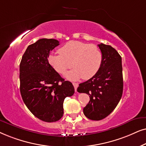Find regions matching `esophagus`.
<instances>
[{
  "label": "esophagus",
  "instance_id": "34e87169",
  "mask_svg": "<svg viewBox=\"0 0 146 146\" xmlns=\"http://www.w3.org/2000/svg\"><path fill=\"white\" fill-rule=\"evenodd\" d=\"M73 86H74V87H75V91H77V87H78V83H73Z\"/></svg>",
  "mask_w": 146,
  "mask_h": 146
}]
</instances>
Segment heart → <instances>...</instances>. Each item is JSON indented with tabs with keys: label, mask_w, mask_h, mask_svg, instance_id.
Listing matches in <instances>:
<instances>
[{
	"label": "heart",
	"mask_w": 146,
	"mask_h": 146,
	"mask_svg": "<svg viewBox=\"0 0 146 146\" xmlns=\"http://www.w3.org/2000/svg\"><path fill=\"white\" fill-rule=\"evenodd\" d=\"M59 55L50 54L48 63L57 73L63 74L68 69L65 77L71 80L81 77L89 79L94 76L102 64V54L98 46L77 40L67 42L58 50Z\"/></svg>",
	"instance_id": "b5f03b06"
}]
</instances>
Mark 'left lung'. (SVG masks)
Listing matches in <instances>:
<instances>
[{
	"label": "left lung",
	"instance_id": "left-lung-1",
	"mask_svg": "<svg viewBox=\"0 0 146 146\" xmlns=\"http://www.w3.org/2000/svg\"><path fill=\"white\" fill-rule=\"evenodd\" d=\"M102 54V64L94 76L79 85L77 91L89 96L83 113L91 120H101L115 110L123 93L121 57L111 46L98 44Z\"/></svg>",
	"mask_w": 146,
	"mask_h": 146
}]
</instances>
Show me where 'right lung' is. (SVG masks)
Listing matches in <instances>:
<instances>
[{
	"label": "right lung",
	"mask_w": 146,
	"mask_h": 146,
	"mask_svg": "<svg viewBox=\"0 0 146 146\" xmlns=\"http://www.w3.org/2000/svg\"><path fill=\"white\" fill-rule=\"evenodd\" d=\"M59 44L53 38H40L30 44L20 63V91L33 115L45 122H55L63 115V102L74 94V87L65 81L48 61L50 52Z\"/></svg>",
	"instance_id": "1"
}]
</instances>
